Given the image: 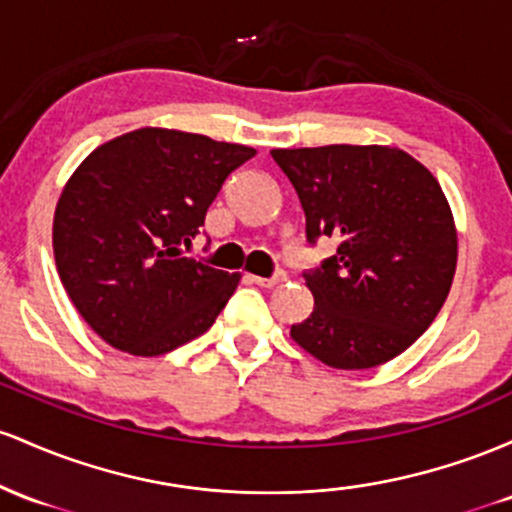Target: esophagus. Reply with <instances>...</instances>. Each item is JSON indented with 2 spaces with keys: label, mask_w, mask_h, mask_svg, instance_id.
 Segmentation results:
<instances>
[{
  "label": "esophagus",
  "mask_w": 512,
  "mask_h": 512,
  "mask_svg": "<svg viewBox=\"0 0 512 512\" xmlns=\"http://www.w3.org/2000/svg\"><path fill=\"white\" fill-rule=\"evenodd\" d=\"M287 278V275L283 271H278L275 275H271V278H261V275H251V283L261 285V287H273L278 283H283V280Z\"/></svg>",
  "instance_id": "34e87169"
}]
</instances>
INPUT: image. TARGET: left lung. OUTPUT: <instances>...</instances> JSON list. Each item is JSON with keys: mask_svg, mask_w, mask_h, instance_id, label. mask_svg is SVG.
Segmentation results:
<instances>
[{"mask_svg": "<svg viewBox=\"0 0 512 512\" xmlns=\"http://www.w3.org/2000/svg\"><path fill=\"white\" fill-rule=\"evenodd\" d=\"M295 186L307 241H338L304 273L314 309L297 346L336 370L396 358L438 317L457 268V229L438 179L399 147L273 149Z\"/></svg>", "mask_w": 512, "mask_h": 512, "instance_id": "left-lung-1", "label": "left lung"}]
</instances>
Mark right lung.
<instances>
[{
	"instance_id": "right-lung-1",
	"label": "right lung",
	"mask_w": 512,
	"mask_h": 512,
	"mask_svg": "<svg viewBox=\"0 0 512 512\" xmlns=\"http://www.w3.org/2000/svg\"><path fill=\"white\" fill-rule=\"evenodd\" d=\"M256 154L205 135L140 128L96 147L62 188L55 266L108 346L164 355L215 324L239 285L183 254L222 183Z\"/></svg>"
}]
</instances>
